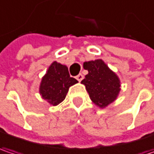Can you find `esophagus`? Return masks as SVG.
<instances>
[{"label": "esophagus", "mask_w": 154, "mask_h": 154, "mask_svg": "<svg viewBox=\"0 0 154 154\" xmlns=\"http://www.w3.org/2000/svg\"><path fill=\"white\" fill-rule=\"evenodd\" d=\"M76 78H77V81L81 82V81L83 80V78H84V76H83L82 74H78L77 77H76Z\"/></svg>", "instance_id": "obj_1"}]
</instances>
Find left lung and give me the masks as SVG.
I'll use <instances>...</instances> for the list:
<instances>
[{"label":"left lung","mask_w":154,"mask_h":154,"mask_svg":"<svg viewBox=\"0 0 154 154\" xmlns=\"http://www.w3.org/2000/svg\"><path fill=\"white\" fill-rule=\"evenodd\" d=\"M84 69L88 70L82 80L91 101L100 108L112 103L120 91V80L103 60L97 59L84 63Z\"/></svg>","instance_id":"left-lung-1"}]
</instances>
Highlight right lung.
Masks as SVG:
<instances>
[{"label":"right lung","instance_id":"obj_1","mask_svg":"<svg viewBox=\"0 0 154 154\" xmlns=\"http://www.w3.org/2000/svg\"><path fill=\"white\" fill-rule=\"evenodd\" d=\"M77 83V79L69 76L67 66L53 62L42 78L39 92L50 104L57 105L64 100L69 88Z\"/></svg>","mask_w":154,"mask_h":154}]
</instances>
